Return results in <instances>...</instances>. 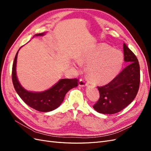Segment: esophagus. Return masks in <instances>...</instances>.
<instances>
[{
  "mask_svg": "<svg viewBox=\"0 0 151 151\" xmlns=\"http://www.w3.org/2000/svg\"><path fill=\"white\" fill-rule=\"evenodd\" d=\"M79 86H81V87H85L86 86H87V84L86 83V82L84 79H80L79 83Z\"/></svg>",
  "mask_w": 151,
  "mask_h": 151,
  "instance_id": "obj_1",
  "label": "esophagus"
}]
</instances>
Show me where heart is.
Segmentation results:
<instances>
[{"label": "heart", "instance_id": "1", "mask_svg": "<svg viewBox=\"0 0 151 151\" xmlns=\"http://www.w3.org/2000/svg\"><path fill=\"white\" fill-rule=\"evenodd\" d=\"M79 64L88 63L86 73L88 79L96 84L108 83L116 76L123 63V55L105 44L91 48L77 59Z\"/></svg>", "mask_w": 151, "mask_h": 151}]
</instances>
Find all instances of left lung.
Listing matches in <instances>:
<instances>
[{"mask_svg":"<svg viewBox=\"0 0 151 151\" xmlns=\"http://www.w3.org/2000/svg\"><path fill=\"white\" fill-rule=\"evenodd\" d=\"M124 60L128 65L110 83L98 87L99 98L93 108L98 113L115 114L135 99L140 85V66L135 54L123 43Z\"/></svg>","mask_w":151,"mask_h":151,"instance_id":"1","label":"left lung"}]
</instances>
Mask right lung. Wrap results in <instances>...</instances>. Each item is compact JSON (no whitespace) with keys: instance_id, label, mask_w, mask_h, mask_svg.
Returning <instances> with one entry per match:
<instances>
[{"instance_id":"right-lung-1","label":"right lung","mask_w":151,"mask_h":151,"mask_svg":"<svg viewBox=\"0 0 151 151\" xmlns=\"http://www.w3.org/2000/svg\"><path fill=\"white\" fill-rule=\"evenodd\" d=\"M44 35L45 33H43L36 34L35 36H43ZM18 51L13 62L12 70V83L17 94L26 104L38 111L48 112L57 108L63 102L68 91L78 86V79H60L52 88L43 92L35 93L27 91L21 86L16 76Z\"/></svg>"}]
</instances>
